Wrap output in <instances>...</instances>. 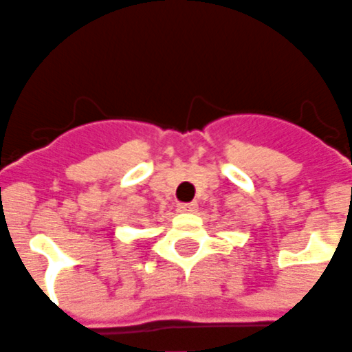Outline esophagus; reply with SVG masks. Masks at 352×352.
Returning <instances> with one entry per match:
<instances>
[{"label":"esophagus","instance_id":"1","mask_svg":"<svg viewBox=\"0 0 352 352\" xmlns=\"http://www.w3.org/2000/svg\"><path fill=\"white\" fill-rule=\"evenodd\" d=\"M197 210L196 203H179L178 205V212L182 213H194Z\"/></svg>","mask_w":352,"mask_h":352}]
</instances>
